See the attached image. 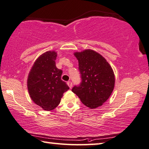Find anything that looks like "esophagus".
Returning <instances> with one entry per match:
<instances>
[{
  "label": "esophagus",
  "instance_id": "obj_1",
  "mask_svg": "<svg viewBox=\"0 0 149 149\" xmlns=\"http://www.w3.org/2000/svg\"><path fill=\"white\" fill-rule=\"evenodd\" d=\"M67 85L69 86V87L70 88H72V82H70V81H68L67 82Z\"/></svg>",
  "mask_w": 149,
  "mask_h": 149
}]
</instances>
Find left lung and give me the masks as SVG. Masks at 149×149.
Masks as SVG:
<instances>
[{
	"label": "left lung",
	"mask_w": 149,
	"mask_h": 149,
	"mask_svg": "<svg viewBox=\"0 0 149 149\" xmlns=\"http://www.w3.org/2000/svg\"><path fill=\"white\" fill-rule=\"evenodd\" d=\"M79 61L82 82L72 92L82 103L90 109L100 107L110 97L114 90V74L107 60L92 49L75 52Z\"/></svg>",
	"instance_id": "left-lung-1"
}]
</instances>
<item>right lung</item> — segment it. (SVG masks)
I'll use <instances>...</instances> for the list:
<instances>
[{
    "label": "right lung",
    "mask_w": 149,
    "mask_h": 149,
    "mask_svg": "<svg viewBox=\"0 0 149 149\" xmlns=\"http://www.w3.org/2000/svg\"><path fill=\"white\" fill-rule=\"evenodd\" d=\"M57 52L48 51L39 56L29 73V93L36 105L52 111L59 105L63 93L69 89L61 80L63 71L56 65Z\"/></svg>",
    "instance_id": "add662e5"
}]
</instances>
